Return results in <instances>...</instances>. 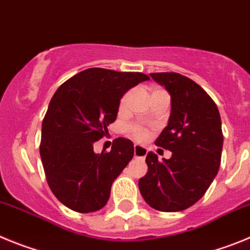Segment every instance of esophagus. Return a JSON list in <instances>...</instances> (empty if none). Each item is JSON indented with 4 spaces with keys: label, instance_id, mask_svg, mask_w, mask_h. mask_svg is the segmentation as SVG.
Here are the masks:
<instances>
[{
    "label": "esophagus",
    "instance_id": "obj_1",
    "mask_svg": "<svg viewBox=\"0 0 250 250\" xmlns=\"http://www.w3.org/2000/svg\"><path fill=\"white\" fill-rule=\"evenodd\" d=\"M147 148L142 147V146L134 145V158H141L145 159L146 156H147Z\"/></svg>",
    "mask_w": 250,
    "mask_h": 250
}]
</instances>
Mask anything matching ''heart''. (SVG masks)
Returning a JSON list of instances; mask_svg holds the SVG:
<instances>
[{
  "label": "heart",
  "mask_w": 250,
  "mask_h": 250,
  "mask_svg": "<svg viewBox=\"0 0 250 250\" xmlns=\"http://www.w3.org/2000/svg\"><path fill=\"white\" fill-rule=\"evenodd\" d=\"M125 103H127V96H125V97L121 100V104H120L121 109L125 108ZM127 132L130 134V136L133 137L134 139H137V141H145V139H147L148 134H149V132H148L145 127H142V125H128Z\"/></svg>",
  "instance_id": "b5f03b06"
}]
</instances>
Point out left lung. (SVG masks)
Returning a JSON list of instances; mask_svg holds the SVG:
<instances>
[{
	"label": "left lung",
	"instance_id": "obj_1",
	"mask_svg": "<svg viewBox=\"0 0 250 250\" xmlns=\"http://www.w3.org/2000/svg\"><path fill=\"white\" fill-rule=\"evenodd\" d=\"M170 94V116L156 145L172 152L158 161L149 152L148 172L138 182L148 206L161 212H181L204 195L217 175L223 133L218 107L199 84L174 72L150 73Z\"/></svg>",
	"mask_w": 250,
	"mask_h": 250
}]
</instances>
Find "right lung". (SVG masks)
Masks as SVG:
<instances>
[{
	"instance_id": "obj_1",
	"label": "right lung",
	"mask_w": 250,
	"mask_h": 250,
	"mask_svg": "<svg viewBox=\"0 0 250 250\" xmlns=\"http://www.w3.org/2000/svg\"><path fill=\"white\" fill-rule=\"evenodd\" d=\"M149 77L141 72L88 68L61 84L42 122L40 146L47 183L58 201L78 213L100 210L114 179L133 158V143L116 138L111 152L94 153L108 133L123 94Z\"/></svg>"
}]
</instances>
